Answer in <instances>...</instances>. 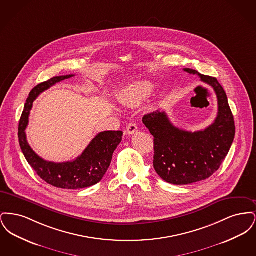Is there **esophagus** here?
<instances>
[{
  "mask_svg": "<svg viewBox=\"0 0 256 256\" xmlns=\"http://www.w3.org/2000/svg\"><path fill=\"white\" fill-rule=\"evenodd\" d=\"M137 130H138V128H137V126L135 124H130L128 126H126V132H128V134H130V135H132V134H135L136 132H137Z\"/></svg>",
  "mask_w": 256,
  "mask_h": 256,
  "instance_id": "esophagus-1",
  "label": "esophagus"
}]
</instances>
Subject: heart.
Wrapping results in <instances>:
<instances>
[{"label": "heart", "mask_w": 256, "mask_h": 256, "mask_svg": "<svg viewBox=\"0 0 256 256\" xmlns=\"http://www.w3.org/2000/svg\"><path fill=\"white\" fill-rule=\"evenodd\" d=\"M152 91V84L148 82H135L124 88L118 96V100L126 106H135Z\"/></svg>", "instance_id": "1"}]
</instances>
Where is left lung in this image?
Wrapping results in <instances>:
<instances>
[{"mask_svg": "<svg viewBox=\"0 0 256 256\" xmlns=\"http://www.w3.org/2000/svg\"><path fill=\"white\" fill-rule=\"evenodd\" d=\"M211 86L218 98V115L204 130L195 132L176 128L165 111L146 114L143 122L154 138V167L166 182L186 185L210 178L228 156L235 136V124L224 88L216 78L186 68Z\"/></svg>", "mask_w": 256, "mask_h": 256, "instance_id": "obj_1", "label": "left lung"}]
</instances>
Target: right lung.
Masks as SVG:
<instances>
[{
    "mask_svg": "<svg viewBox=\"0 0 256 256\" xmlns=\"http://www.w3.org/2000/svg\"><path fill=\"white\" fill-rule=\"evenodd\" d=\"M74 74L54 76L36 86L30 93L22 113L18 137L24 158L37 174L48 184L62 189H82L102 180L110 168L114 150L122 141V132H104L90 142L84 152L73 161L54 163L41 158L26 141L24 130L28 122L34 100L50 87L70 78Z\"/></svg>",
    "mask_w": 256,
    "mask_h": 256,
    "instance_id": "add662e5",
    "label": "right lung"
}]
</instances>
